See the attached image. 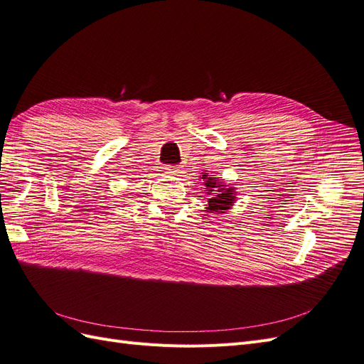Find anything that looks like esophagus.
<instances>
[{"label": "esophagus", "mask_w": 364, "mask_h": 364, "mask_svg": "<svg viewBox=\"0 0 364 364\" xmlns=\"http://www.w3.org/2000/svg\"><path fill=\"white\" fill-rule=\"evenodd\" d=\"M167 170H168V173H171V174H174V176H178V174L181 173L182 167H181V165H168Z\"/></svg>", "instance_id": "obj_1"}]
</instances>
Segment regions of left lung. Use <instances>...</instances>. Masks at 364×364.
<instances>
[{"label": "left lung", "mask_w": 364, "mask_h": 364, "mask_svg": "<svg viewBox=\"0 0 364 364\" xmlns=\"http://www.w3.org/2000/svg\"><path fill=\"white\" fill-rule=\"evenodd\" d=\"M202 179L205 181L203 185L206 186V194L211 197V199H208L206 213L226 214L228 209L232 208L235 202V188L225 185L222 179L209 178L208 173L202 174Z\"/></svg>", "instance_id": "8db88e82"}]
</instances>
